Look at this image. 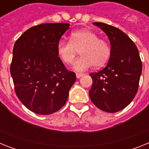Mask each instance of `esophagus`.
<instances>
[{
  "label": "esophagus",
  "mask_w": 149,
  "mask_h": 149,
  "mask_svg": "<svg viewBox=\"0 0 149 149\" xmlns=\"http://www.w3.org/2000/svg\"><path fill=\"white\" fill-rule=\"evenodd\" d=\"M84 75V74L83 73H76V77H77V78H80V77H81Z\"/></svg>",
  "instance_id": "1"
}]
</instances>
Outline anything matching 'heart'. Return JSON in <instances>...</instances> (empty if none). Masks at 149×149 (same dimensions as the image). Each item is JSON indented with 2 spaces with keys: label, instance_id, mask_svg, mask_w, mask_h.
I'll use <instances>...</instances> for the list:
<instances>
[{
  "label": "heart",
  "instance_id": "obj_1",
  "mask_svg": "<svg viewBox=\"0 0 149 149\" xmlns=\"http://www.w3.org/2000/svg\"><path fill=\"white\" fill-rule=\"evenodd\" d=\"M56 51L62 61L68 65L73 63L80 51L81 56L74 63V68L77 72H84L93 65L102 66L108 61L111 54L108 43L88 29L72 33L70 41L60 42Z\"/></svg>",
  "mask_w": 149,
  "mask_h": 149
}]
</instances>
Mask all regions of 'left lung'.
I'll list each match as a JSON object with an SVG mask.
<instances>
[{
    "label": "left lung",
    "instance_id": "left-lung-1",
    "mask_svg": "<svg viewBox=\"0 0 149 149\" xmlns=\"http://www.w3.org/2000/svg\"><path fill=\"white\" fill-rule=\"evenodd\" d=\"M93 24L107 36L111 54L105 68L89 74L93 79L89 98L100 110L116 113L126 107L137 93L141 59L136 45L122 30L101 22Z\"/></svg>",
    "mask_w": 149,
    "mask_h": 149
}]
</instances>
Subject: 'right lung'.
<instances>
[{
	"label": "right lung",
	"instance_id": "1",
	"mask_svg": "<svg viewBox=\"0 0 149 149\" xmlns=\"http://www.w3.org/2000/svg\"><path fill=\"white\" fill-rule=\"evenodd\" d=\"M67 23L30 27L15 42L10 73L18 99L35 113L49 115L66 102L75 73L58 56L56 46L69 28Z\"/></svg>",
	"mask_w": 149,
	"mask_h": 149
}]
</instances>
